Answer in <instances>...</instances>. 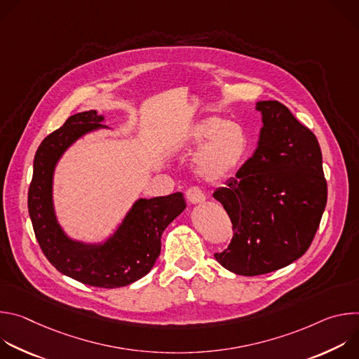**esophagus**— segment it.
Masks as SVG:
<instances>
[{
    "label": "esophagus",
    "instance_id": "obj_1",
    "mask_svg": "<svg viewBox=\"0 0 359 359\" xmlns=\"http://www.w3.org/2000/svg\"><path fill=\"white\" fill-rule=\"evenodd\" d=\"M186 197L190 203H201L204 201V193L201 191L200 187L197 186H191L186 190Z\"/></svg>",
    "mask_w": 359,
    "mask_h": 359
}]
</instances>
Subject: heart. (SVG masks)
I'll list each match as a JSON object with an SVG mask.
<instances>
[{"mask_svg":"<svg viewBox=\"0 0 359 359\" xmlns=\"http://www.w3.org/2000/svg\"><path fill=\"white\" fill-rule=\"evenodd\" d=\"M187 143L201 144L196 158V169L201 179L217 182L236 172L250 151V136L237 122L208 118L198 122L189 133Z\"/></svg>","mask_w":359,"mask_h":359,"instance_id":"1","label":"heart"}]
</instances>
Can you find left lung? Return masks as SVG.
Wrapping results in <instances>:
<instances>
[{
  "label": "left lung",
  "mask_w": 359,
  "mask_h": 359,
  "mask_svg": "<svg viewBox=\"0 0 359 359\" xmlns=\"http://www.w3.org/2000/svg\"><path fill=\"white\" fill-rule=\"evenodd\" d=\"M259 146L219 187L233 238L216 260L238 276L280 270L310 248L327 204V180L316 135L278 100L257 102Z\"/></svg>",
  "instance_id": "left-lung-1"
}]
</instances>
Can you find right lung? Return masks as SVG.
<instances>
[{
  "label": "right lung",
  "mask_w": 359,
  "mask_h": 359,
  "mask_svg": "<svg viewBox=\"0 0 359 359\" xmlns=\"http://www.w3.org/2000/svg\"><path fill=\"white\" fill-rule=\"evenodd\" d=\"M96 111L72 115L39 144L28 190V212L36 241L60 273L99 288L129 285L146 276L161 254L165 229L184 210L183 193L139 198L122 226L105 244L88 245L65 236L53 209V173L65 149L89 130L100 128Z\"/></svg>",
  "instance_id": "obj_1"
}]
</instances>
